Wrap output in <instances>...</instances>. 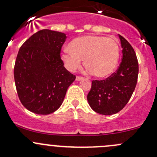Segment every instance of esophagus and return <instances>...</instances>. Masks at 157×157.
I'll return each instance as SVG.
<instances>
[{
	"instance_id": "obj_1",
	"label": "esophagus",
	"mask_w": 157,
	"mask_h": 157,
	"mask_svg": "<svg viewBox=\"0 0 157 157\" xmlns=\"http://www.w3.org/2000/svg\"><path fill=\"white\" fill-rule=\"evenodd\" d=\"M83 77H80V76H77V77H76V80H77V81H80V80H83Z\"/></svg>"
}]
</instances>
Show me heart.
Instances as JSON below:
<instances>
[{"label":"heart","instance_id":"heart-1","mask_svg":"<svg viewBox=\"0 0 157 157\" xmlns=\"http://www.w3.org/2000/svg\"><path fill=\"white\" fill-rule=\"evenodd\" d=\"M61 55V60L69 71L79 68L83 59L85 67L99 78L110 75L116 67L119 58V45L112 38L86 36L77 38Z\"/></svg>","mask_w":157,"mask_h":157}]
</instances>
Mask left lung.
<instances>
[{"mask_svg":"<svg viewBox=\"0 0 157 157\" xmlns=\"http://www.w3.org/2000/svg\"><path fill=\"white\" fill-rule=\"evenodd\" d=\"M122 48V61L116 72L105 80H93L87 95L89 105L101 115L118 113L131 99L138 77V61L129 42L118 35Z\"/></svg>","mask_w":157,"mask_h":157,"instance_id":"obj_1","label":"left lung"}]
</instances>
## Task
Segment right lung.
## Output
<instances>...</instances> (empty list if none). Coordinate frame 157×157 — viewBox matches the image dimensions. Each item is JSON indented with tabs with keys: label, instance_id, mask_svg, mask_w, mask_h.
Wrapping results in <instances>:
<instances>
[{
	"label": "right lung",
	"instance_id": "1",
	"mask_svg": "<svg viewBox=\"0 0 157 157\" xmlns=\"http://www.w3.org/2000/svg\"><path fill=\"white\" fill-rule=\"evenodd\" d=\"M64 33L42 29L22 45L14 66L17 94L23 106L39 115L55 112L76 76L64 67L61 49Z\"/></svg>",
	"mask_w": 157,
	"mask_h": 157
}]
</instances>
